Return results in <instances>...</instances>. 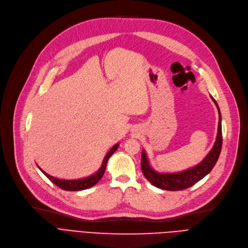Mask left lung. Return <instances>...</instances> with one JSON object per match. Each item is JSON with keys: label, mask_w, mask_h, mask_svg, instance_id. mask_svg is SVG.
<instances>
[{"label": "left lung", "mask_w": 248, "mask_h": 248, "mask_svg": "<svg viewBox=\"0 0 248 248\" xmlns=\"http://www.w3.org/2000/svg\"><path fill=\"white\" fill-rule=\"evenodd\" d=\"M218 109V115H219V121H218L217 136L212 149L208 155L202 160V161L192 167L182 172L176 173H158L151 168L149 165L148 158L146 152L142 150L141 157V169L146 179L154 186L163 189V190L169 191H178L183 190L188 187H191L203 177H205L207 174L212 170L216 164L222 147V128H221V113L218 107L216 101L211 97Z\"/></svg>", "instance_id": "1"}]
</instances>
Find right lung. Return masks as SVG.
<instances>
[{"label":"right lung","mask_w":248,"mask_h":248,"mask_svg":"<svg viewBox=\"0 0 248 248\" xmlns=\"http://www.w3.org/2000/svg\"><path fill=\"white\" fill-rule=\"evenodd\" d=\"M119 146V144H115L114 146L110 149V151H108V153L106 154V156L104 157L103 162H102V165L100 167V169L93 174V175L89 176V177H86V178H82V179H77V180H64V179H58L55 178L51 175H49L48 173H46L45 171H43L39 166L38 168L45 174L46 177H48V179L50 181H52L55 185H57L58 187H60L63 190H67V191H80V190H85V189H88L92 186H94L96 183H98V181L103 177L104 175V172L106 169V165L109 158L111 157V155L117 150Z\"/></svg>","instance_id":"right-lung-1"}]
</instances>
